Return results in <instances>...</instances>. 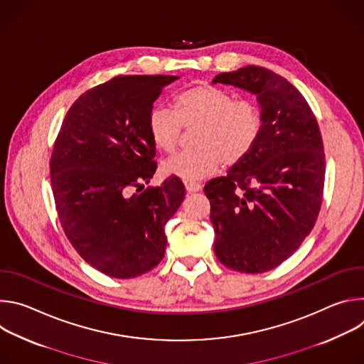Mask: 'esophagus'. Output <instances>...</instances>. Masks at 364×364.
<instances>
[{"label":"esophagus","instance_id":"obj_1","mask_svg":"<svg viewBox=\"0 0 364 364\" xmlns=\"http://www.w3.org/2000/svg\"><path fill=\"white\" fill-rule=\"evenodd\" d=\"M184 186H186L187 193H196V191L201 190V186L198 183H196V181H186Z\"/></svg>","mask_w":364,"mask_h":364}]
</instances>
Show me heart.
Segmentation results:
<instances>
[{"label":"heart","instance_id":"heart-1","mask_svg":"<svg viewBox=\"0 0 364 364\" xmlns=\"http://www.w3.org/2000/svg\"><path fill=\"white\" fill-rule=\"evenodd\" d=\"M181 125L194 128L197 148L173 155L164 171L184 181H198L245 160L261 136L264 119L252 100L235 97L216 86L197 85L174 96L173 111L157 107L149 111L146 129L155 148L173 152Z\"/></svg>","mask_w":364,"mask_h":364}]
</instances>
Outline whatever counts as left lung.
<instances>
[{
    "mask_svg": "<svg viewBox=\"0 0 364 364\" xmlns=\"http://www.w3.org/2000/svg\"><path fill=\"white\" fill-rule=\"evenodd\" d=\"M212 83L255 95L264 119L247 157L204 186L213 249L229 269L267 272L295 253L316 225L326 176L320 128L298 89L265 68L245 66Z\"/></svg>",
    "mask_w": 364,
    "mask_h": 364,
    "instance_id": "1",
    "label": "left lung"
}]
</instances>
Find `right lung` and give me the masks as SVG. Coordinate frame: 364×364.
Wrapping results in <instances>:
<instances>
[{
	"mask_svg": "<svg viewBox=\"0 0 364 364\" xmlns=\"http://www.w3.org/2000/svg\"><path fill=\"white\" fill-rule=\"evenodd\" d=\"M177 79L118 76L89 89L68 111L55 142L50 178L62 228L85 261L108 277H139L164 257V228L186 190L173 176L142 190L157 170L146 118Z\"/></svg>",
	"mask_w": 364,
	"mask_h": 364,
	"instance_id": "add662e5",
	"label": "right lung"
}]
</instances>
